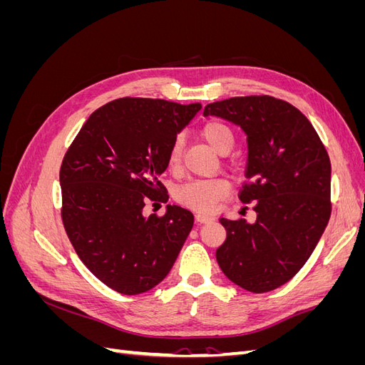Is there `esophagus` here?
Here are the masks:
<instances>
[{"label":"esophagus","instance_id":"34e87169","mask_svg":"<svg viewBox=\"0 0 365 365\" xmlns=\"http://www.w3.org/2000/svg\"><path fill=\"white\" fill-rule=\"evenodd\" d=\"M195 219H196L197 225H201V224H207V222H210V220H213V216L204 215V213H197V215L195 216Z\"/></svg>","mask_w":365,"mask_h":365}]
</instances>
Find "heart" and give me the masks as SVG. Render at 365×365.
Returning <instances> with one entry per match:
<instances>
[{
	"mask_svg": "<svg viewBox=\"0 0 365 365\" xmlns=\"http://www.w3.org/2000/svg\"><path fill=\"white\" fill-rule=\"evenodd\" d=\"M202 137L215 152L224 155L235 146V132L224 121L212 120L202 126ZM182 160V137H176L169 149L168 163L170 169H178ZM230 184L224 178L196 180L180 185L175 192V200L196 212H212L216 202L227 195Z\"/></svg>",
	"mask_w": 365,
	"mask_h": 365,
	"instance_id": "b5f03b06",
	"label": "heart"
}]
</instances>
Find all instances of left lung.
Wrapping results in <instances>:
<instances>
[{"instance_id": "1", "label": "left lung", "mask_w": 365, "mask_h": 365, "mask_svg": "<svg viewBox=\"0 0 365 365\" xmlns=\"http://www.w3.org/2000/svg\"><path fill=\"white\" fill-rule=\"evenodd\" d=\"M204 115L233 121L248 138L247 180L239 192L254 202L256 222L220 217L227 239L216 259L227 277L250 292L289 282L311 257L329 222L330 160L312 123L272 96L231 97Z\"/></svg>"}]
</instances>
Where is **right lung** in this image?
Masks as SVG:
<instances>
[{"label": "right lung", "mask_w": 365, "mask_h": 365, "mask_svg": "<svg viewBox=\"0 0 365 365\" xmlns=\"http://www.w3.org/2000/svg\"><path fill=\"white\" fill-rule=\"evenodd\" d=\"M202 108L123 97L90 115L61 165V216L77 256L109 288L135 295L157 286L178 257L193 215L168 205L143 216L146 200L168 202L158 181L172 141Z\"/></svg>", "instance_id": "1"}]
</instances>
